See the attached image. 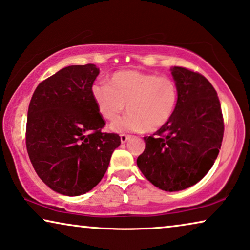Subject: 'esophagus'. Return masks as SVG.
<instances>
[{
  "instance_id": "34e87169",
  "label": "esophagus",
  "mask_w": 250,
  "mask_h": 250,
  "mask_svg": "<svg viewBox=\"0 0 250 250\" xmlns=\"http://www.w3.org/2000/svg\"><path fill=\"white\" fill-rule=\"evenodd\" d=\"M129 138H131V135H128V134H121V141H122V143H125Z\"/></svg>"
}]
</instances>
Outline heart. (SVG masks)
<instances>
[{
    "mask_svg": "<svg viewBox=\"0 0 250 250\" xmlns=\"http://www.w3.org/2000/svg\"><path fill=\"white\" fill-rule=\"evenodd\" d=\"M92 97L99 114L115 122L124 111L129 115L112 124L118 132H155L170 121L179 102V87L168 76L139 70L112 74L109 85L94 84Z\"/></svg>",
    "mask_w": 250,
    "mask_h": 250,
    "instance_id": "b5f03b06",
    "label": "heart"
}]
</instances>
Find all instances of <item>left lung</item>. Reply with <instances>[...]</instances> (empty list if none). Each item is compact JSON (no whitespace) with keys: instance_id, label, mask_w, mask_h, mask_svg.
<instances>
[{"instance_id":"1","label":"left lung","mask_w":250,"mask_h":250,"mask_svg":"<svg viewBox=\"0 0 250 250\" xmlns=\"http://www.w3.org/2000/svg\"><path fill=\"white\" fill-rule=\"evenodd\" d=\"M179 102L170 121L155 134L145 136L138 157L143 175L159 189L180 191L203 179L220 152L224 119L217 93L203 75L174 67Z\"/></svg>"}]
</instances>
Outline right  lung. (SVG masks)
<instances>
[{"label": "right lung", "instance_id": "obj_1", "mask_svg": "<svg viewBox=\"0 0 250 250\" xmlns=\"http://www.w3.org/2000/svg\"><path fill=\"white\" fill-rule=\"evenodd\" d=\"M99 73L93 63L62 68L41 82L29 102V159L40 179L64 196L93 189L121 145L118 134L102 132L105 122L92 97Z\"/></svg>", "mask_w": 250, "mask_h": 250}]
</instances>
